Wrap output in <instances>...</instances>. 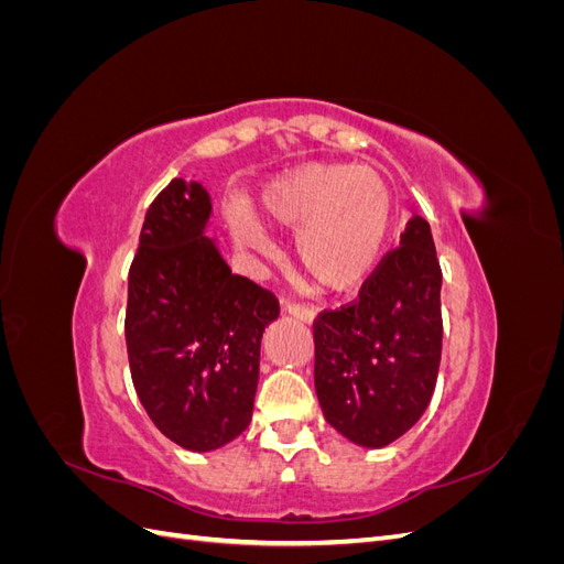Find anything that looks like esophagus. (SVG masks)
Segmentation results:
<instances>
[{
  "label": "esophagus",
  "instance_id": "esophagus-1",
  "mask_svg": "<svg viewBox=\"0 0 564 564\" xmlns=\"http://www.w3.org/2000/svg\"><path fill=\"white\" fill-rule=\"evenodd\" d=\"M286 313L299 322H305V324H313L315 317H317L315 308H311V305H301V303H286Z\"/></svg>",
  "mask_w": 564,
  "mask_h": 564
}]
</instances>
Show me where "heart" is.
Here are the masks:
<instances>
[{
    "label": "heart",
    "mask_w": 564,
    "mask_h": 564,
    "mask_svg": "<svg viewBox=\"0 0 564 564\" xmlns=\"http://www.w3.org/2000/svg\"><path fill=\"white\" fill-rule=\"evenodd\" d=\"M256 214L270 228L296 232L299 265L327 292L360 289L381 265L395 228V197L377 169L305 164L268 183ZM235 245L272 259L275 245L251 209L230 204Z\"/></svg>",
    "instance_id": "b5f03b06"
}]
</instances>
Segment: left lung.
Here are the masks:
<instances>
[{
  "label": "left lung",
  "mask_w": 564,
  "mask_h": 564,
  "mask_svg": "<svg viewBox=\"0 0 564 564\" xmlns=\"http://www.w3.org/2000/svg\"><path fill=\"white\" fill-rule=\"evenodd\" d=\"M440 292L433 232L414 216L360 301L315 322L317 400L352 445H390L431 404L442 355Z\"/></svg>",
  "instance_id": "8db88e82"
}]
</instances>
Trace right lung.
Segmentation results:
<instances>
[{
	"mask_svg": "<svg viewBox=\"0 0 564 564\" xmlns=\"http://www.w3.org/2000/svg\"><path fill=\"white\" fill-rule=\"evenodd\" d=\"M207 187L174 178L150 204L129 272L127 350L148 416L178 447L214 452L247 431L261 338L280 303L232 275Z\"/></svg>",
	"mask_w": 564,
	"mask_h": 564,
	"instance_id": "add662e5",
	"label": "right lung"
}]
</instances>
